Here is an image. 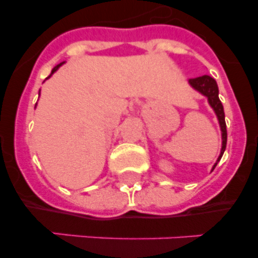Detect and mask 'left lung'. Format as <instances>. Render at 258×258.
Listing matches in <instances>:
<instances>
[{"label":"left lung","instance_id":"left-lung-1","mask_svg":"<svg viewBox=\"0 0 258 258\" xmlns=\"http://www.w3.org/2000/svg\"><path fill=\"white\" fill-rule=\"evenodd\" d=\"M188 84L192 89H195L197 92H199L200 94L204 95V97L208 99L209 106L213 108L214 113L217 116L218 124L221 127V137H222V146H221V152L220 156H218L217 161L214 163L213 168H212V172L216 168V165L218 164V161L221 160L223 152L226 150V143H227V132H226V122H225V112H223V106L221 103L220 98H218V86L216 80L213 77L208 76V75H204V76L197 77V79H190L188 80Z\"/></svg>","mask_w":258,"mask_h":258}]
</instances>
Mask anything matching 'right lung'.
Returning a JSON list of instances; mask_svg holds the SVG:
<instances>
[{"label": "right lung", "mask_w": 258, "mask_h": 258, "mask_svg": "<svg viewBox=\"0 0 258 258\" xmlns=\"http://www.w3.org/2000/svg\"><path fill=\"white\" fill-rule=\"evenodd\" d=\"M64 63H66V61H61V63H59V64H58V66H55V67L52 68V71H51V74H50V76H51V75H52V74H54V72H55V71H56V70H58V68H59V67H60V66H61V64H64ZM50 76H49V77H50ZM49 77H46V80H47V79H49ZM38 95H40V92H38ZM36 104H37V103H36Z\"/></svg>", "instance_id": "add662e5"}]
</instances>
